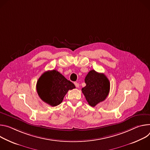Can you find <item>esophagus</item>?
I'll list each match as a JSON object with an SVG mask.
<instances>
[{
	"label": "esophagus",
	"mask_w": 150,
	"mask_h": 150,
	"mask_svg": "<svg viewBox=\"0 0 150 150\" xmlns=\"http://www.w3.org/2000/svg\"><path fill=\"white\" fill-rule=\"evenodd\" d=\"M74 85H75V86H76V88H79V84L77 82H75V83H74Z\"/></svg>",
	"instance_id": "1"
}]
</instances>
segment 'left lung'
<instances>
[{
  "label": "left lung",
  "mask_w": 150,
  "mask_h": 150,
  "mask_svg": "<svg viewBox=\"0 0 150 150\" xmlns=\"http://www.w3.org/2000/svg\"><path fill=\"white\" fill-rule=\"evenodd\" d=\"M85 81L86 86L81 91L91 106L95 107L105 100L110 92V83L104 74L92 70L86 75Z\"/></svg>",
  "instance_id": "obj_1"
}]
</instances>
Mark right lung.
<instances>
[{"instance_id":"right-lung-1","label":"right lung","mask_w":150,"mask_h":150,"mask_svg":"<svg viewBox=\"0 0 150 150\" xmlns=\"http://www.w3.org/2000/svg\"><path fill=\"white\" fill-rule=\"evenodd\" d=\"M75 85L56 70L45 72L36 85L38 93L43 101L52 107L60 104L64 96Z\"/></svg>"}]
</instances>
